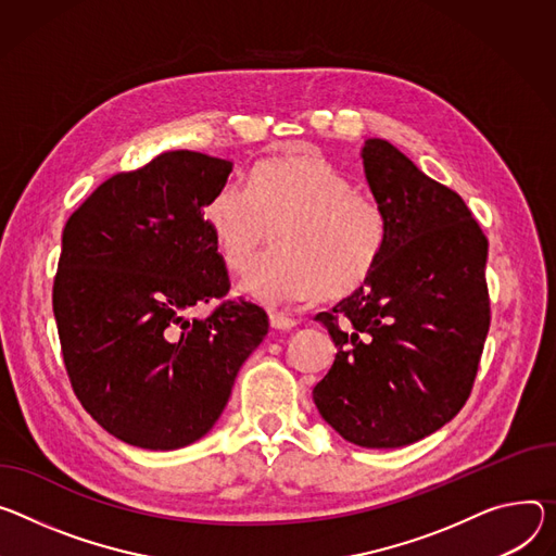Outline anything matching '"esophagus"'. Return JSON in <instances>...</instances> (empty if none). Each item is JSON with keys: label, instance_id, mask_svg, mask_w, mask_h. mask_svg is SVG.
Segmentation results:
<instances>
[{"label": "esophagus", "instance_id": "1", "mask_svg": "<svg viewBox=\"0 0 556 556\" xmlns=\"http://www.w3.org/2000/svg\"><path fill=\"white\" fill-rule=\"evenodd\" d=\"M270 326L277 330H290L296 326V321L286 313H270Z\"/></svg>", "mask_w": 556, "mask_h": 556}]
</instances>
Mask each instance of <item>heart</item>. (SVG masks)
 <instances>
[{"label":"heart","instance_id":"heart-1","mask_svg":"<svg viewBox=\"0 0 556 556\" xmlns=\"http://www.w3.org/2000/svg\"><path fill=\"white\" fill-rule=\"evenodd\" d=\"M219 260L230 273L255 266L275 232V252L245 279L255 299L341 301L379 266L386 215L324 155L301 153L252 168L248 188L226 184L204 206Z\"/></svg>","mask_w":556,"mask_h":556}]
</instances>
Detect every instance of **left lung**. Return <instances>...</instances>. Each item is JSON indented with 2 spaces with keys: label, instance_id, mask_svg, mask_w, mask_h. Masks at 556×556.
<instances>
[{
  "label": "left lung",
  "instance_id": "1",
  "mask_svg": "<svg viewBox=\"0 0 556 556\" xmlns=\"http://www.w3.org/2000/svg\"><path fill=\"white\" fill-rule=\"evenodd\" d=\"M362 157L386 245L368 283L315 317L337 355L313 399L345 441L399 447L472 392L490 328L488 239L466 201L390 141L368 139Z\"/></svg>",
  "mask_w": 556,
  "mask_h": 556
}]
</instances>
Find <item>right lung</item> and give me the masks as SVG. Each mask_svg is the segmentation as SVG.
<instances>
[{"instance_id": "obj_1", "label": "right lung", "mask_w": 556, "mask_h": 556, "mask_svg": "<svg viewBox=\"0 0 556 556\" xmlns=\"http://www.w3.org/2000/svg\"><path fill=\"white\" fill-rule=\"evenodd\" d=\"M232 162L170 150L117 173L62 232L53 283L64 366L84 410L113 437L175 450L204 437L235 377L268 334V315L224 299L230 279L204 222Z\"/></svg>"}]
</instances>
